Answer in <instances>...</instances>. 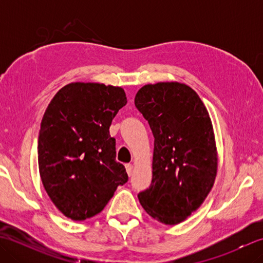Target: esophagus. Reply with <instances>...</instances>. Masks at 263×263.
Segmentation results:
<instances>
[{
	"instance_id": "obj_1",
	"label": "esophagus",
	"mask_w": 263,
	"mask_h": 263,
	"mask_svg": "<svg viewBox=\"0 0 263 263\" xmlns=\"http://www.w3.org/2000/svg\"><path fill=\"white\" fill-rule=\"evenodd\" d=\"M125 168H126V173L128 176L132 175V171H133V165L132 164H126L125 165Z\"/></svg>"
}]
</instances>
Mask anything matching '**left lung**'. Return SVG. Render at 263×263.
I'll list each match as a JSON object with an SVG mask.
<instances>
[{
  "label": "left lung",
  "mask_w": 263,
  "mask_h": 263,
  "mask_svg": "<svg viewBox=\"0 0 263 263\" xmlns=\"http://www.w3.org/2000/svg\"><path fill=\"white\" fill-rule=\"evenodd\" d=\"M135 104L155 138L153 181L139 201L154 219L180 224L202 204L217 175L209 113L198 93L180 82L143 86Z\"/></svg>",
  "instance_id": "left-lung-1"
}]
</instances>
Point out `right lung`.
<instances>
[{"label":"right lung","instance_id":"1","mask_svg":"<svg viewBox=\"0 0 263 263\" xmlns=\"http://www.w3.org/2000/svg\"><path fill=\"white\" fill-rule=\"evenodd\" d=\"M126 103L121 87L72 82L60 89L44 113L39 175L52 202L72 220L99 214L117 186L127 182L109 136L111 121Z\"/></svg>","mask_w":263,"mask_h":263}]
</instances>
